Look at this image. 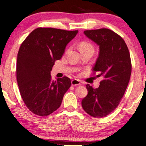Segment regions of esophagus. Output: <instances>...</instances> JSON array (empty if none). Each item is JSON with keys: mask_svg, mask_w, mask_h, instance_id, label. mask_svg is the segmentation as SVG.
Instances as JSON below:
<instances>
[{"mask_svg": "<svg viewBox=\"0 0 146 146\" xmlns=\"http://www.w3.org/2000/svg\"><path fill=\"white\" fill-rule=\"evenodd\" d=\"M71 85L73 86H80L81 82L78 79H73L71 81Z\"/></svg>", "mask_w": 146, "mask_h": 146, "instance_id": "34e87169", "label": "esophagus"}]
</instances>
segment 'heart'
<instances>
[{
  "mask_svg": "<svg viewBox=\"0 0 146 146\" xmlns=\"http://www.w3.org/2000/svg\"><path fill=\"white\" fill-rule=\"evenodd\" d=\"M79 50H80V51L84 50H88V49L94 50L93 46H92V44L89 43V42H81V43L79 44Z\"/></svg>",
  "mask_w": 146,
  "mask_h": 146,
  "instance_id": "b5f03b06",
  "label": "heart"
}]
</instances>
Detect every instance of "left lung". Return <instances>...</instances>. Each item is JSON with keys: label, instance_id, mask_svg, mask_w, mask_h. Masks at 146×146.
I'll use <instances>...</instances> for the list:
<instances>
[{"label": "left lung", "instance_id": "8db88e82", "mask_svg": "<svg viewBox=\"0 0 146 146\" xmlns=\"http://www.w3.org/2000/svg\"><path fill=\"white\" fill-rule=\"evenodd\" d=\"M84 34L99 46L100 52L92 71L103 80L98 88L86 85L88 95L82 105L88 114L103 118L118 106L124 95L131 74V62L124 40L109 29L84 31Z\"/></svg>", "mask_w": 146, "mask_h": 146}]
</instances>
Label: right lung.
I'll list each match as a JSON object with an SVG mask.
<instances>
[{"instance_id":"right-lung-1","label":"right lung","mask_w":146,"mask_h":146,"mask_svg":"<svg viewBox=\"0 0 146 146\" xmlns=\"http://www.w3.org/2000/svg\"><path fill=\"white\" fill-rule=\"evenodd\" d=\"M78 31L38 27L21 44L17 54V81L27 108L36 115L48 116L59 108L71 87L67 77L52 79L55 60L61 58L67 44Z\"/></svg>"}]
</instances>
